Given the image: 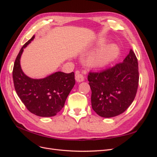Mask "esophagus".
I'll return each mask as SVG.
<instances>
[{
	"mask_svg": "<svg viewBox=\"0 0 157 157\" xmlns=\"http://www.w3.org/2000/svg\"><path fill=\"white\" fill-rule=\"evenodd\" d=\"M75 80H77V82H82L84 80V77L82 74L80 73L79 71H76L75 72Z\"/></svg>",
	"mask_w": 157,
	"mask_h": 157,
	"instance_id": "1",
	"label": "esophagus"
}]
</instances>
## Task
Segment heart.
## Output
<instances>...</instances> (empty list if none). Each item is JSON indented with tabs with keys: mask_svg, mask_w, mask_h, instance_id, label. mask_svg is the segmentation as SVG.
Segmentation results:
<instances>
[{
	"mask_svg": "<svg viewBox=\"0 0 157 157\" xmlns=\"http://www.w3.org/2000/svg\"><path fill=\"white\" fill-rule=\"evenodd\" d=\"M105 44V41L101 40L97 44L98 47H102ZM118 55V48L115 44H109L99 50L96 53L90 56L88 63L92 67H103L111 63Z\"/></svg>",
	"mask_w": 157,
	"mask_h": 157,
	"instance_id": "obj_1",
	"label": "heart"
}]
</instances>
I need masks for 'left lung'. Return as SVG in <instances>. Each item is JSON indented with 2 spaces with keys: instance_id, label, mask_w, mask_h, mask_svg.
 Returning <instances> with one entry per match:
<instances>
[{
  "instance_id": "obj_1",
  "label": "left lung",
  "mask_w": 157,
  "mask_h": 157,
  "mask_svg": "<svg viewBox=\"0 0 157 157\" xmlns=\"http://www.w3.org/2000/svg\"><path fill=\"white\" fill-rule=\"evenodd\" d=\"M93 110L110 118L124 113L134 101L139 83L138 63L131 49L122 63L99 72H90Z\"/></svg>"
}]
</instances>
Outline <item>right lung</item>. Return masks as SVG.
Instances as JSON below:
<instances>
[{"mask_svg":"<svg viewBox=\"0 0 157 157\" xmlns=\"http://www.w3.org/2000/svg\"><path fill=\"white\" fill-rule=\"evenodd\" d=\"M35 35L23 46L15 60L12 77L14 88L21 101L31 113L42 117L55 116L64 106L66 99L75 84L74 72H56L40 79L27 77L21 68L23 49Z\"/></svg>","mask_w":157,"mask_h":157,"instance_id":"obj_1","label":"right lung"}]
</instances>
